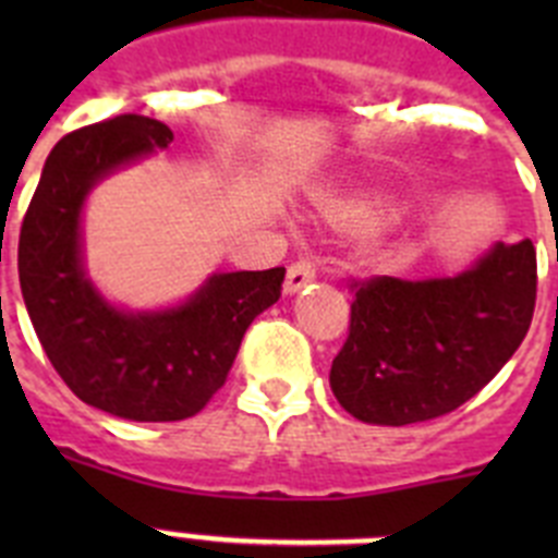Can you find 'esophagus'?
Returning <instances> with one entry per match:
<instances>
[{"label": "esophagus", "mask_w": 558, "mask_h": 558, "mask_svg": "<svg viewBox=\"0 0 558 558\" xmlns=\"http://www.w3.org/2000/svg\"><path fill=\"white\" fill-rule=\"evenodd\" d=\"M315 279V268L313 263H307V259H299V263H293L288 268V276H284V293H299L302 288H307L310 282Z\"/></svg>", "instance_id": "34e87169"}]
</instances>
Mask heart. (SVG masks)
I'll return each instance as SVG.
<instances>
[{"mask_svg": "<svg viewBox=\"0 0 558 558\" xmlns=\"http://www.w3.org/2000/svg\"><path fill=\"white\" fill-rule=\"evenodd\" d=\"M393 198L383 190H363L354 195H340V198L324 201V215L335 226H366L372 220L383 218L391 209Z\"/></svg>", "mask_w": 558, "mask_h": 558, "instance_id": "b5f03b06", "label": "heart"}]
</instances>
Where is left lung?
<instances>
[{
	"mask_svg": "<svg viewBox=\"0 0 558 558\" xmlns=\"http://www.w3.org/2000/svg\"><path fill=\"white\" fill-rule=\"evenodd\" d=\"M352 290L335 399L368 425H413L456 411L517 352L534 318L536 248L495 243L458 276H374Z\"/></svg>",
	"mask_w": 558,
	"mask_h": 558,
	"instance_id": "obj_1",
	"label": "left lung"
}]
</instances>
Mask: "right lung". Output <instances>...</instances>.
I'll use <instances>...</instances> for the list:
<instances>
[{
	"label": "right lung",
	"mask_w": 558,
	"mask_h": 558,
	"mask_svg": "<svg viewBox=\"0 0 558 558\" xmlns=\"http://www.w3.org/2000/svg\"><path fill=\"white\" fill-rule=\"evenodd\" d=\"M172 131L140 113L66 133L44 165L19 234V282L49 363L86 405L131 422L204 411L256 315L279 302L284 268L211 274L179 307L133 313L102 299L83 268L88 192L165 150Z\"/></svg>",
	"instance_id": "right-lung-1"
}]
</instances>
